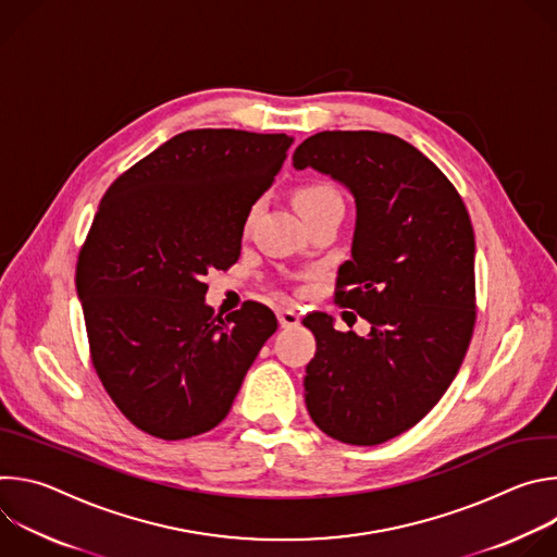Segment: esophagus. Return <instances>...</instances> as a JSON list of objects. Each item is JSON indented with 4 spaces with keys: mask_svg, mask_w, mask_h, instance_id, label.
<instances>
[{
    "mask_svg": "<svg viewBox=\"0 0 557 557\" xmlns=\"http://www.w3.org/2000/svg\"><path fill=\"white\" fill-rule=\"evenodd\" d=\"M277 320H280L282 329H295V326H299L301 317H299V312L295 308H280L277 310Z\"/></svg>",
    "mask_w": 557,
    "mask_h": 557,
    "instance_id": "34e87169",
    "label": "esophagus"
}]
</instances>
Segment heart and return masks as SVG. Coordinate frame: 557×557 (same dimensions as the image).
Masks as SVG:
<instances>
[{"instance_id": "heart-1", "label": "heart", "mask_w": 557, "mask_h": 557, "mask_svg": "<svg viewBox=\"0 0 557 557\" xmlns=\"http://www.w3.org/2000/svg\"><path fill=\"white\" fill-rule=\"evenodd\" d=\"M337 205H342V198L326 183H310V185H304V187H299L295 191V207L299 209V213L304 218H308L312 213H320V211H324L329 207H337ZM253 218H256V207L251 209L247 224H251Z\"/></svg>"}]
</instances>
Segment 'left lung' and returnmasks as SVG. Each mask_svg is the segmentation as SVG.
I'll return each mask as SVG.
<instances>
[{
	"mask_svg": "<svg viewBox=\"0 0 557 557\" xmlns=\"http://www.w3.org/2000/svg\"><path fill=\"white\" fill-rule=\"evenodd\" d=\"M293 168L326 174L355 198L350 260L337 301L370 322L339 333L312 312L306 366L314 425L348 445H379L417 425L454 381L475 322L473 228L445 174L417 147L381 132H320Z\"/></svg>",
	"mask_w": 557,
	"mask_h": 557,
	"instance_id": "left-lung-1",
	"label": "left lung"
}]
</instances>
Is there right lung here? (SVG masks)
Segmentation results:
<instances>
[{
    "label": "right lung",
    "mask_w": 557,
    "mask_h": 557,
    "mask_svg": "<svg viewBox=\"0 0 557 557\" xmlns=\"http://www.w3.org/2000/svg\"><path fill=\"white\" fill-rule=\"evenodd\" d=\"M293 136L189 129L103 196L78 253L76 293L97 374L143 432L181 441L215 428L277 331L247 301L213 314L205 275L240 258L243 231Z\"/></svg>",
    "instance_id": "add662e5"
}]
</instances>
